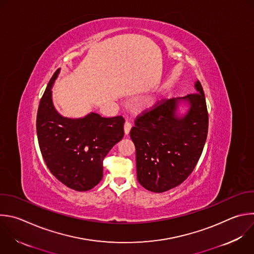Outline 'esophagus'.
<instances>
[{"instance_id": "1", "label": "esophagus", "mask_w": 254, "mask_h": 254, "mask_svg": "<svg viewBox=\"0 0 254 254\" xmlns=\"http://www.w3.org/2000/svg\"><path fill=\"white\" fill-rule=\"evenodd\" d=\"M124 128H125V133L127 135V134L129 133L130 128H131V123H130V122H128V121H127V122L125 123Z\"/></svg>"}]
</instances>
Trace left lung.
<instances>
[{"mask_svg": "<svg viewBox=\"0 0 254 254\" xmlns=\"http://www.w3.org/2000/svg\"><path fill=\"white\" fill-rule=\"evenodd\" d=\"M197 93L157 101L134 120L129 135L135 146L138 183L147 190L163 192L183 184L202 153L208 131V113L201 83ZM180 99L191 104L183 118L175 117Z\"/></svg>", "mask_w": 254, "mask_h": 254, "instance_id": "1", "label": "left lung"}]
</instances>
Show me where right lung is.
I'll return each mask as SVG.
<instances>
[{
    "mask_svg": "<svg viewBox=\"0 0 254 254\" xmlns=\"http://www.w3.org/2000/svg\"><path fill=\"white\" fill-rule=\"evenodd\" d=\"M53 74L37 114V134L43 158L52 175L67 188L86 191L103 179L104 158L124 134L122 116L103 118L92 113L79 120L63 118L52 102Z\"/></svg>",
    "mask_w": 254,
    "mask_h": 254,
    "instance_id": "obj_1",
    "label": "right lung"
}]
</instances>
